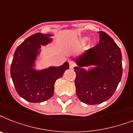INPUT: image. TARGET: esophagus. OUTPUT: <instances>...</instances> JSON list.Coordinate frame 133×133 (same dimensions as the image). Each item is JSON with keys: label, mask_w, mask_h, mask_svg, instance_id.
<instances>
[{"label": "esophagus", "mask_w": 133, "mask_h": 133, "mask_svg": "<svg viewBox=\"0 0 133 133\" xmlns=\"http://www.w3.org/2000/svg\"><path fill=\"white\" fill-rule=\"evenodd\" d=\"M69 67L71 68V69L74 68L75 66V65H76V64H75V62L72 61V60H69Z\"/></svg>", "instance_id": "34e87169"}]
</instances>
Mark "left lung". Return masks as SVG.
Wrapping results in <instances>:
<instances>
[{
    "instance_id": "1",
    "label": "left lung",
    "mask_w": 133,
    "mask_h": 133,
    "mask_svg": "<svg viewBox=\"0 0 133 133\" xmlns=\"http://www.w3.org/2000/svg\"><path fill=\"white\" fill-rule=\"evenodd\" d=\"M99 41L82 57L75 59L74 68L76 94L87 104H99L111 97L121 80L122 57L121 50L110 36L99 31ZM95 65L87 72L81 66Z\"/></svg>"
}]
</instances>
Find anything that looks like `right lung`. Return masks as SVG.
<instances>
[{"label": "right lung", "mask_w": 133, "mask_h": 133, "mask_svg": "<svg viewBox=\"0 0 133 133\" xmlns=\"http://www.w3.org/2000/svg\"><path fill=\"white\" fill-rule=\"evenodd\" d=\"M51 35L38 33L27 38L15 51L11 64V76L16 91L29 102H42L53 96L54 84L69 69L68 62L58 67L36 71L31 68L41 45L51 42Z\"/></svg>", "instance_id": "right-lung-1"}]
</instances>
